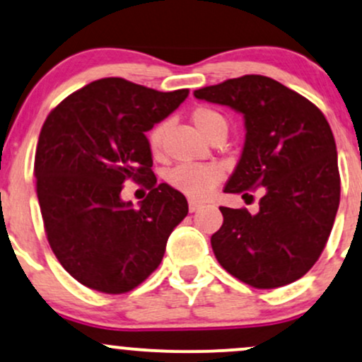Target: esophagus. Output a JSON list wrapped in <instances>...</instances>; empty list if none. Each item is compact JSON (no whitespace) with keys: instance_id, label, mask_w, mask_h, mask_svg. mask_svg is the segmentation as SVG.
Segmentation results:
<instances>
[{"instance_id":"34e87169","label":"esophagus","mask_w":362,"mask_h":362,"mask_svg":"<svg viewBox=\"0 0 362 362\" xmlns=\"http://www.w3.org/2000/svg\"><path fill=\"white\" fill-rule=\"evenodd\" d=\"M203 205L202 202H197V200H189L188 202V206H189V212H197L198 209Z\"/></svg>"}]
</instances>
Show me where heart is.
I'll list each match as a JSON object with an SVG mask.
<instances>
[{"label": "heart", "instance_id": "1", "mask_svg": "<svg viewBox=\"0 0 362 362\" xmlns=\"http://www.w3.org/2000/svg\"><path fill=\"white\" fill-rule=\"evenodd\" d=\"M192 119L200 132L209 138L217 128L227 127L224 116L212 107L200 105L192 112ZM165 123H157L147 133V145L150 153L157 157L162 150V140H164ZM169 186L176 192L186 194L192 200H203L212 193V189L224 180V168L215 162L206 164H180L168 170L165 174Z\"/></svg>", "mask_w": 362, "mask_h": 362}]
</instances>
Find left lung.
<instances>
[{"label": "left lung", "instance_id": "left-lung-1", "mask_svg": "<svg viewBox=\"0 0 362 362\" xmlns=\"http://www.w3.org/2000/svg\"><path fill=\"white\" fill-rule=\"evenodd\" d=\"M197 99L229 105L245 116L246 141L226 193L253 198L258 214L221 206L212 235L215 258L257 289L301 279L322 255L340 202L337 147L323 112L277 80L245 75L194 90Z\"/></svg>", "mask_w": 362, "mask_h": 362}]
</instances>
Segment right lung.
<instances>
[{"label": "right lung", "instance_id": "1", "mask_svg": "<svg viewBox=\"0 0 362 362\" xmlns=\"http://www.w3.org/2000/svg\"><path fill=\"white\" fill-rule=\"evenodd\" d=\"M188 93L111 76L73 92L44 121L34 162L44 229L63 269L88 289L140 286L188 215L185 194L157 185L145 136ZM128 179L151 189L140 207L120 200Z\"/></svg>", "mask_w": 362, "mask_h": 362}]
</instances>
